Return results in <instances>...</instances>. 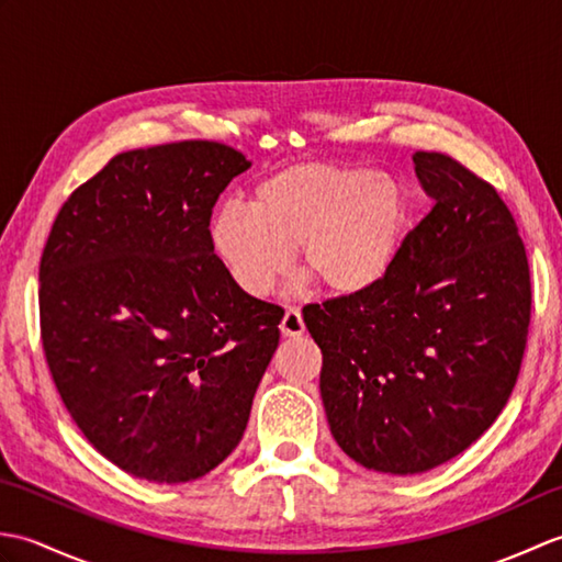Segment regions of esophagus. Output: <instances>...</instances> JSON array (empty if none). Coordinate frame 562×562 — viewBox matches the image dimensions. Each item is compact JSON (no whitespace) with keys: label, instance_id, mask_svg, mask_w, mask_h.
<instances>
[{"label":"esophagus","instance_id":"esophagus-1","mask_svg":"<svg viewBox=\"0 0 562 562\" xmlns=\"http://www.w3.org/2000/svg\"><path fill=\"white\" fill-rule=\"evenodd\" d=\"M280 330H282V336H288V338H300L302 336L304 318L300 314V308H288V312H284V316L280 321Z\"/></svg>","mask_w":562,"mask_h":562}]
</instances>
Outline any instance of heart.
Instances as JSON below:
<instances>
[{"mask_svg":"<svg viewBox=\"0 0 562 562\" xmlns=\"http://www.w3.org/2000/svg\"><path fill=\"white\" fill-rule=\"evenodd\" d=\"M411 190L369 164L304 161L262 178L250 207L226 202L210 220V248L248 296L288 278L294 248L336 296L369 292L398 260L411 226Z\"/></svg>","mask_w":562,"mask_h":562,"instance_id":"1","label":"heart"}]
</instances>
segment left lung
I'll return each mask as SVG.
<instances>
[{"label":"left lung","instance_id":"8db88e82","mask_svg":"<svg viewBox=\"0 0 562 562\" xmlns=\"http://www.w3.org/2000/svg\"><path fill=\"white\" fill-rule=\"evenodd\" d=\"M413 164L435 207L386 278L304 308L330 435L393 475L437 469L497 420L531 316L527 250L497 190L447 154Z\"/></svg>","mask_w":562,"mask_h":562}]
</instances>
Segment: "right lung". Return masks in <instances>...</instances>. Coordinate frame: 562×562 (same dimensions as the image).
<instances>
[{
    "mask_svg": "<svg viewBox=\"0 0 562 562\" xmlns=\"http://www.w3.org/2000/svg\"><path fill=\"white\" fill-rule=\"evenodd\" d=\"M248 166L202 139L117 154L47 236V367L83 437L137 479L217 469L280 342L282 308L238 290L207 238L214 202Z\"/></svg>",
    "mask_w": 562,
    "mask_h": 562,
    "instance_id": "obj_1",
    "label": "right lung"
}]
</instances>
